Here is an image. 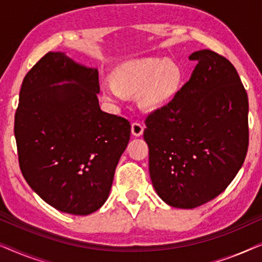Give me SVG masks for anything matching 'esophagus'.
<instances>
[{"instance_id":"esophagus-1","label":"esophagus","mask_w":262,"mask_h":262,"mask_svg":"<svg viewBox=\"0 0 262 262\" xmlns=\"http://www.w3.org/2000/svg\"><path fill=\"white\" fill-rule=\"evenodd\" d=\"M143 131H144V127H143V125L141 123H134L131 125V132L132 135L136 136V137L142 136Z\"/></svg>"}]
</instances>
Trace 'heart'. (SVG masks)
I'll list each match as a JSON object with an SVG mask.
<instances>
[{"instance_id": "1", "label": "heart", "mask_w": 262, "mask_h": 262, "mask_svg": "<svg viewBox=\"0 0 262 262\" xmlns=\"http://www.w3.org/2000/svg\"><path fill=\"white\" fill-rule=\"evenodd\" d=\"M182 73L178 64L167 58H139L120 64L114 70V80L105 78L101 92L106 100L120 103L125 94L138 93L143 110L156 111L167 105L181 87Z\"/></svg>"}]
</instances>
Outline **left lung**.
<instances>
[{
    "instance_id": "8db88e82",
    "label": "left lung",
    "mask_w": 262,
    "mask_h": 262,
    "mask_svg": "<svg viewBox=\"0 0 262 262\" xmlns=\"http://www.w3.org/2000/svg\"><path fill=\"white\" fill-rule=\"evenodd\" d=\"M194 70L174 99L145 120L149 173L161 199L194 209L220 195L248 150V96L235 67L211 51L193 52Z\"/></svg>"
}]
</instances>
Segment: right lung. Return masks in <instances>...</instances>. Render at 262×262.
<instances>
[{"instance_id":"add662e5","label":"right lung","mask_w":262,"mask_h":262,"mask_svg":"<svg viewBox=\"0 0 262 262\" xmlns=\"http://www.w3.org/2000/svg\"><path fill=\"white\" fill-rule=\"evenodd\" d=\"M99 73L49 52L20 89L15 134L21 173L30 187L62 212L87 216L108 198L131 125L101 111Z\"/></svg>"}]
</instances>
